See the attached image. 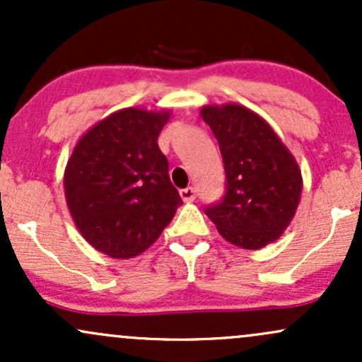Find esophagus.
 I'll list each match as a JSON object with an SVG mask.
<instances>
[{"label": "esophagus", "instance_id": "obj_1", "mask_svg": "<svg viewBox=\"0 0 362 362\" xmlns=\"http://www.w3.org/2000/svg\"><path fill=\"white\" fill-rule=\"evenodd\" d=\"M180 197L184 199L185 202L194 201V199H195V189H194V187H187V189H182L180 190Z\"/></svg>", "mask_w": 362, "mask_h": 362}]
</instances>
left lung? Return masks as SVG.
Wrapping results in <instances>:
<instances>
[{
	"label": "left lung",
	"instance_id": "1",
	"mask_svg": "<svg viewBox=\"0 0 362 362\" xmlns=\"http://www.w3.org/2000/svg\"><path fill=\"white\" fill-rule=\"evenodd\" d=\"M201 117L218 139L226 172V194L207 207V218L240 248L260 250L277 242L301 199L296 158L267 120L240 103L204 105Z\"/></svg>",
	"mask_w": 362,
	"mask_h": 362
}]
</instances>
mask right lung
<instances>
[{"instance_id":"right-lung-1","label":"right lung","mask_w":362,"mask_h":362,"mask_svg":"<svg viewBox=\"0 0 362 362\" xmlns=\"http://www.w3.org/2000/svg\"><path fill=\"white\" fill-rule=\"evenodd\" d=\"M170 115L141 107L114 112L81 136L66 165L69 214L83 238L112 259L141 255L182 204L158 148Z\"/></svg>"}]
</instances>
